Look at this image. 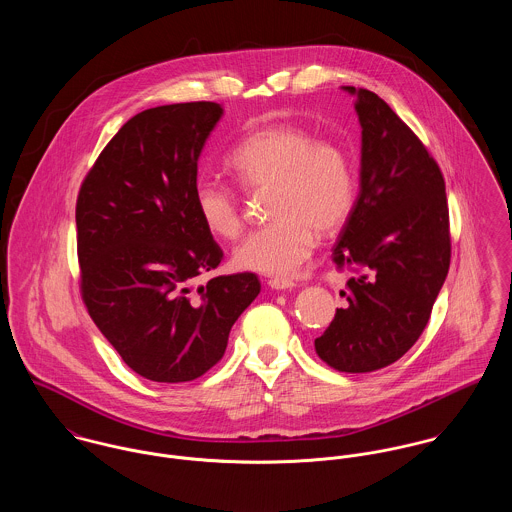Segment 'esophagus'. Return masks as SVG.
I'll return each instance as SVG.
<instances>
[{
	"label": "esophagus",
	"mask_w": 512,
	"mask_h": 512,
	"mask_svg": "<svg viewBox=\"0 0 512 512\" xmlns=\"http://www.w3.org/2000/svg\"><path fill=\"white\" fill-rule=\"evenodd\" d=\"M269 286L275 288V290H290V288H294L296 284H294V281H290V279H271Z\"/></svg>",
	"instance_id": "34e87169"
}]
</instances>
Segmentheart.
Listing matches in <instances>:
<instances>
[{
  "mask_svg": "<svg viewBox=\"0 0 512 512\" xmlns=\"http://www.w3.org/2000/svg\"><path fill=\"white\" fill-rule=\"evenodd\" d=\"M228 167L247 192L269 188L271 222L245 235L233 249L241 271L290 275L314 251L318 233L330 235L347 222L355 184L338 143L316 139L306 127L279 123L253 131L229 153ZM194 210L212 235L233 239L243 228L237 194L218 180L200 178Z\"/></svg>",
  "mask_w": 512,
  "mask_h": 512,
  "instance_id": "1",
  "label": "heart"
}]
</instances>
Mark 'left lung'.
I'll return each instance as SVG.
<instances>
[{"label": "left lung", "instance_id": "8db88e82", "mask_svg": "<svg viewBox=\"0 0 512 512\" xmlns=\"http://www.w3.org/2000/svg\"><path fill=\"white\" fill-rule=\"evenodd\" d=\"M341 88L355 96L361 169L334 261L357 275L314 345L330 367L369 373L395 363L424 332L450 269V214L440 167L410 127L375 92Z\"/></svg>", "mask_w": 512, "mask_h": 512}]
</instances>
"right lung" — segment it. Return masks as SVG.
<instances>
[{"instance_id": "right-lung-1", "label": "right lung", "mask_w": 512, "mask_h": 512, "mask_svg": "<svg viewBox=\"0 0 512 512\" xmlns=\"http://www.w3.org/2000/svg\"><path fill=\"white\" fill-rule=\"evenodd\" d=\"M222 115L216 102H190L131 117L78 194L86 308L121 359L155 383L212 369L261 292L253 273L214 277L192 292L224 257L192 204L200 153Z\"/></svg>"}]
</instances>
